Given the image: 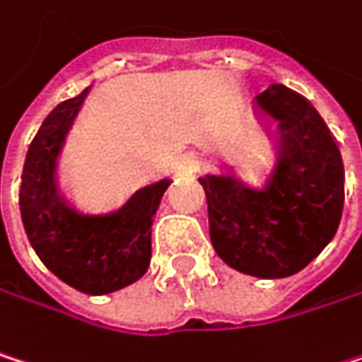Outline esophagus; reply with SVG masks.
I'll return each instance as SVG.
<instances>
[{"label": "esophagus", "instance_id": "1", "mask_svg": "<svg viewBox=\"0 0 362 362\" xmlns=\"http://www.w3.org/2000/svg\"><path fill=\"white\" fill-rule=\"evenodd\" d=\"M197 163H199V158H197L195 152H185L182 156L177 158V171L180 173H193Z\"/></svg>", "mask_w": 362, "mask_h": 362}]
</instances>
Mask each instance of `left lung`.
<instances>
[{"instance_id": "obj_1", "label": "left lung", "mask_w": 362, "mask_h": 362, "mask_svg": "<svg viewBox=\"0 0 362 362\" xmlns=\"http://www.w3.org/2000/svg\"><path fill=\"white\" fill-rule=\"evenodd\" d=\"M259 152L206 169L210 240L231 268L283 279L311 264L341 221L346 171L322 115L298 92L270 86L255 98Z\"/></svg>"}]
</instances>
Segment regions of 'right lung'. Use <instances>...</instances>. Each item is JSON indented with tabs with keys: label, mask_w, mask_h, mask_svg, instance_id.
<instances>
[{
	"label": "right lung",
	"mask_w": 362,
	"mask_h": 362,
	"mask_svg": "<svg viewBox=\"0 0 362 362\" xmlns=\"http://www.w3.org/2000/svg\"><path fill=\"white\" fill-rule=\"evenodd\" d=\"M90 90L57 105L30 144L18 206L40 262L70 288L109 294L141 279L152 257V223L169 177L133 191L115 208L76 199L57 180V156Z\"/></svg>",
	"instance_id": "right-lung-1"
}]
</instances>
